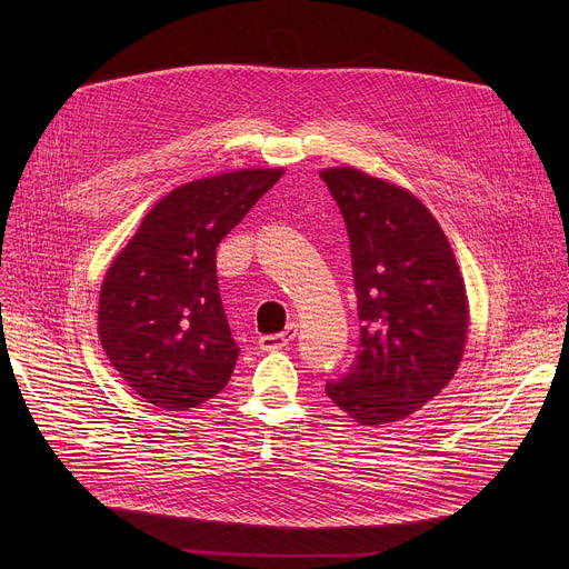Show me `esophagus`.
<instances>
[{
  "label": "esophagus",
  "mask_w": 569,
  "mask_h": 569,
  "mask_svg": "<svg viewBox=\"0 0 569 569\" xmlns=\"http://www.w3.org/2000/svg\"><path fill=\"white\" fill-rule=\"evenodd\" d=\"M297 323H288V329L283 333H274V336H261L259 340V347L263 351H279L283 347H288L295 338H297Z\"/></svg>",
  "instance_id": "34e87169"
}]
</instances>
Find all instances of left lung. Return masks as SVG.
<instances>
[{
	"mask_svg": "<svg viewBox=\"0 0 569 569\" xmlns=\"http://www.w3.org/2000/svg\"><path fill=\"white\" fill-rule=\"evenodd\" d=\"M321 180L349 231L360 319L356 358L327 393L360 426L393 423L455 376L468 331L466 288L448 238L412 193L347 167Z\"/></svg>",
	"mask_w": 569,
	"mask_h": 569,
	"instance_id": "left-lung-1",
	"label": "left lung"
}]
</instances>
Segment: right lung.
<instances>
[{
	"label": "right lung",
	"mask_w": 569,
	"mask_h": 569,
	"mask_svg": "<svg viewBox=\"0 0 569 569\" xmlns=\"http://www.w3.org/2000/svg\"><path fill=\"white\" fill-rule=\"evenodd\" d=\"M283 171H236L189 182L159 200L110 266L99 336L119 376L146 402L182 412L231 378V338L216 248Z\"/></svg>",
	"instance_id": "obj_1"
}]
</instances>
